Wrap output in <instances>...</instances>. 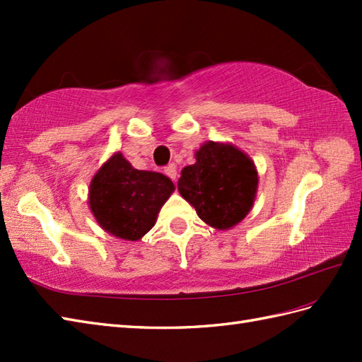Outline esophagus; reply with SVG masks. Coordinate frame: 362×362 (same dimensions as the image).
Returning a JSON list of instances; mask_svg holds the SVG:
<instances>
[{
    "instance_id": "obj_1",
    "label": "esophagus",
    "mask_w": 362,
    "mask_h": 362,
    "mask_svg": "<svg viewBox=\"0 0 362 362\" xmlns=\"http://www.w3.org/2000/svg\"><path fill=\"white\" fill-rule=\"evenodd\" d=\"M165 174H166L171 180H175V179H177V169H175V166H174V165H168V166L165 168Z\"/></svg>"
}]
</instances>
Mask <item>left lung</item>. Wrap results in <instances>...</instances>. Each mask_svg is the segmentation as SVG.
Masks as SVG:
<instances>
[{
	"label": "left lung",
	"instance_id": "1",
	"mask_svg": "<svg viewBox=\"0 0 362 362\" xmlns=\"http://www.w3.org/2000/svg\"><path fill=\"white\" fill-rule=\"evenodd\" d=\"M258 187L253 161L232 144L205 143L196 163L182 169L177 183L182 197L206 224L226 230L243 221L252 209Z\"/></svg>",
	"mask_w": 362,
	"mask_h": 362
}]
</instances>
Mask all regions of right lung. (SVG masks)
<instances>
[{
	"label": "right lung",
	"mask_w": 362,
	"mask_h": 362,
	"mask_svg": "<svg viewBox=\"0 0 362 362\" xmlns=\"http://www.w3.org/2000/svg\"><path fill=\"white\" fill-rule=\"evenodd\" d=\"M173 191L166 175L135 169L118 152L91 180L90 209L105 232L136 241L156 224Z\"/></svg>",
	"instance_id": "add662e5"
}]
</instances>
